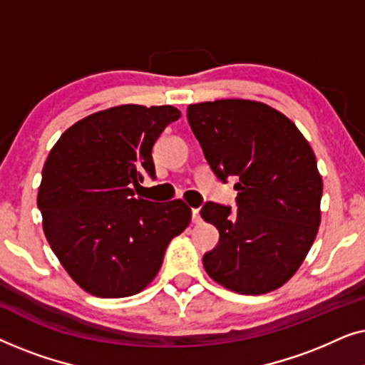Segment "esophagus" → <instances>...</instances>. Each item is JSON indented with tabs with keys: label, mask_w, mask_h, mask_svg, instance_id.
Instances as JSON below:
<instances>
[{
	"label": "esophagus",
	"mask_w": 365,
	"mask_h": 365,
	"mask_svg": "<svg viewBox=\"0 0 365 365\" xmlns=\"http://www.w3.org/2000/svg\"><path fill=\"white\" fill-rule=\"evenodd\" d=\"M191 214H192V222L194 224L201 222V214H199V209H192Z\"/></svg>",
	"instance_id": "34e87169"
}]
</instances>
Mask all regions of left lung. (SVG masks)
I'll return each mask as SVG.
<instances>
[{"label":"left lung","mask_w":365,"mask_h":365,"mask_svg":"<svg viewBox=\"0 0 365 365\" xmlns=\"http://www.w3.org/2000/svg\"><path fill=\"white\" fill-rule=\"evenodd\" d=\"M187 121L219 181H237L236 211L212 201L201 209L219 231L204 269L247 296L281 287L307 256L321 224L322 178L314 151L291 119L249 99L191 104Z\"/></svg>","instance_id":"obj_1"}]
</instances>
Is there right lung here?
I'll return each mask as SVG.
<instances>
[{
  "label": "right lung",
  "instance_id": "obj_1",
  "mask_svg": "<svg viewBox=\"0 0 365 365\" xmlns=\"http://www.w3.org/2000/svg\"><path fill=\"white\" fill-rule=\"evenodd\" d=\"M181 118L173 106L123 104L73 124L44 163L43 229L74 282L98 297H128L156 277L168 244L191 221L181 199L134 197L156 178L153 146Z\"/></svg>",
  "mask_w": 365,
  "mask_h": 365
}]
</instances>
